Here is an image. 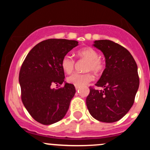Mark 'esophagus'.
Listing matches in <instances>:
<instances>
[{"label": "esophagus", "mask_w": 150, "mask_h": 150, "mask_svg": "<svg viewBox=\"0 0 150 150\" xmlns=\"http://www.w3.org/2000/svg\"><path fill=\"white\" fill-rule=\"evenodd\" d=\"M80 88V86H75V89L76 90H78V89Z\"/></svg>", "instance_id": "1"}]
</instances>
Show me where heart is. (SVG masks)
<instances>
[{"mask_svg":"<svg viewBox=\"0 0 150 150\" xmlns=\"http://www.w3.org/2000/svg\"><path fill=\"white\" fill-rule=\"evenodd\" d=\"M78 56L81 59L88 61L86 70H92L95 73H100L103 71V62L99 59V54L93 48L90 47L82 48L78 51ZM61 65L63 70L66 73H70L73 70L75 67V60L71 56L65 55L62 59ZM93 78L94 76L91 72H86V73L75 72L68 77L67 81L69 83H72L75 86H82L93 81Z\"/></svg>","mask_w":150,"mask_h":150,"instance_id":"1","label":"heart"}]
</instances>
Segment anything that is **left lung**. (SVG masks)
I'll return each mask as SVG.
<instances>
[{"mask_svg": "<svg viewBox=\"0 0 150 150\" xmlns=\"http://www.w3.org/2000/svg\"><path fill=\"white\" fill-rule=\"evenodd\" d=\"M93 46L105 57L106 68L86 98L89 112L96 120L114 122L120 120L134 104L139 86L137 64L131 53L109 40H95Z\"/></svg>", "mask_w": 150, "mask_h": 150, "instance_id": "8db88e82", "label": "left lung"}]
</instances>
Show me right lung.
Segmentation results:
<instances>
[{
  "mask_svg": "<svg viewBox=\"0 0 150 150\" xmlns=\"http://www.w3.org/2000/svg\"><path fill=\"white\" fill-rule=\"evenodd\" d=\"M78 45L76 40L48 39L38 43L27 55L19 76L22 101L37 122L51 125L65 116L75 88L64 81L61 62ZM63 82L64 87L52 88Z\"/></svg>",
  "mask_w": 150,
  "mask_h": 150,
  "instance_id": "add662e5",
  "label": "right lung"
}]
</instances>
